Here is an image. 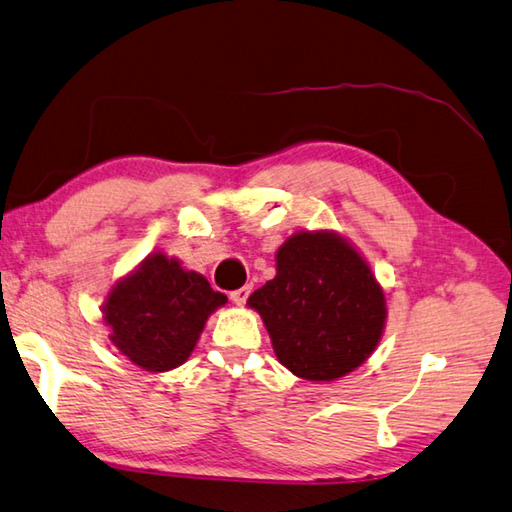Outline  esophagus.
I'll return each mask as SVG.
<instances>
[{"mask_svg": "<svg viewBox=\"0 0 512 512\" xmlns=\"http://www.w3.org/2000/svg\"><path fill=\"white\" fill-rule=\"evenodd\" d=\"M248 295H250V286H242V288H237V290L231 292V301L235 303V306H244Z\"/></svg>", "mask_w": 512, "mask_h": 512, "instance_id": "34e87169", "label": "esophagus"}]
</instances>
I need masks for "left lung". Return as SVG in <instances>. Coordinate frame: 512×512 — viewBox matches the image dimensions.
<instances>
[{
	"instance_id": "8db88e82",
	"label": "left lung",
	"mask_w": 512,
	"mask_h": 512,
	"mask_svg": "<svg viewBox=\"0 0 512 512\" xmlns=\"http://www.w3.org/2000/svg\"><path fill=\"white\" fill-rule=\"evenodd\" d=\"M279 363L306 380L363 365L383 336V288L358 250L332 231H303L277 250V275L248 297Z\"/></svg>"
}]
</instances>
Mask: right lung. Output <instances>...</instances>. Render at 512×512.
I'll return each instance as SVG.
<instances>
[{
	"label": "right lung",
	"instance_id": "1",
	"mask_svg": "<svg viewBox=\"0 0 512 512\" xmlns=\"http://www.w3.org/2000/svg\"><path fill=\"white\" fill-rule=\"evenodd\" d=\"M224 303L202 275L154 253L112 288L103 319L129 361L147 372H169L191 356L209 314Z\"/></svg>",
	"mask_w": 512,
	"mask_h": 512
}]
</instances>
